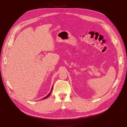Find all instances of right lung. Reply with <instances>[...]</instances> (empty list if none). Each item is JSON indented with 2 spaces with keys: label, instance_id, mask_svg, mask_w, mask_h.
<instances>
[{
  "label": "right lung",
  "instance_id": "add662e5",
  "mask_svg": "<svg viewBox=\"0 0 127 127\" xmlns=\"http://www.w3.org/2000/svg\"><path fill=\"white\" fill-rule=\"evenodd\" d=\"M52 89H53V86H52V88H51V91H50V92L49 93V94H48V95H47V96H46L45 97H44V98H42L41 99H46V98H47L48 96H49L50 95V94H51V92H52Z\"/></svg>",
  "mask_w": 127,
  "mask_h": 127
}]
</instances>
